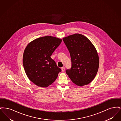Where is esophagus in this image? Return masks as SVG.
<instances>
[{
	"mask_svg": "<svg viewBox=\"0 0 121 121\" xmlns=\"http://www.w3.org/2000/svg\"><path fill=\"white\" fill-rule=\"evenodd\" d=\"M61 69H62V72H64V71H65V68L63 67H62V68H61Z\"/></svg>",
	"mask_w": 121,
	"mask_h": 121,
	"instance_id": "esophagus-1",
	"label": "esophagus"
}]
</instances>
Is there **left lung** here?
Masks as SVG:
<instances>
[{"mask_svg":"<svg viewBox=\"0 0 121 121\" xmlns=\"http://www.w3.org/2000/svg\"><path fill=\"white\" fill-rule=\"evenodd\" d=\"M70 54L72 66L66 73L76 85L82 86L90 83L99 67L98 52L92 43L84 35L75 34L63 39Z\"/></svg>","mask_w":121,"mask_h":121,"instance_id":"obj_1","label":"left lung"}]
</instances>
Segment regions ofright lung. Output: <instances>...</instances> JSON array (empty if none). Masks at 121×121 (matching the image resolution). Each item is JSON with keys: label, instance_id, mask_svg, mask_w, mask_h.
<instances>
[{"label": "right lung", "instance_id": "1", "mask_svg": "<svg viewBox=\"0 0 121 121\" xmlns=\"http://www.w3.org/2000/svg\"><path fill=\"white\" fill-rule=\"evenodd\" d=\"M62 39L50 36L30 42L23 52V68L29 79L38 86L46 87L57 78L61 69L50 57Z\"/></svg>", "mask_w": 121, "mask_h": 121}]
</instances>
